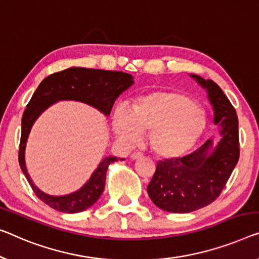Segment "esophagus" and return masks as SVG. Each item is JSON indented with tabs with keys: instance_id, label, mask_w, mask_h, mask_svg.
I'll list each match as a JSON object with an SVG mask.
<instances>
[{
	"instance_id": "obj_1",
	"label": "esophagus",
	"mask_w": 259,
	"mask_h": 259,
	"mask_svg": "<svg viewBox=\"0 0 259 259\" xmlns=\"http://www.w3.org/2000/svg\"><path fill=\"white\" fill-rule=\"evenodd\" d=\"M142 156H143V153H141V152H134L130 154V158L133 160H136V159H138V158H141Z\"/></svg>"
}]
</instances>
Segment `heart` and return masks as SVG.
Instances as JSON below:
<instances>
[{
  "mask_svg": "<svg viewBox=\"0 0 259 259\" xmlns=\"http://www.w3.org/2000/svg\"><path fill=\"white\" fill-rule=\"evenodd\" d=\"M206 129V118L196 102L179 92H154L138 98L131 110L118 107L113 130L123 144L135 145L141 133L150 134L157 157L176 160L191 151Z\"/></svg>",
  "mask_w": 259,
  "mask_h": 259,
  "instance_id": "1",
  "label": "heart"
}]
</instances>
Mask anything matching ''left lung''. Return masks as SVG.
<instances>
[{
    "instance_id": "8db88e82",
    "label": "left lung",
    "mask_w": 259,
    "mask_h": 259,
    "mask_svg": "<svg viewBox=\"0 0 259 259\" xmlns=\"http://www.w3.org/2000/svg\"><path fill=\"white\" fill-rule=\"evenodd\" d=\"M207 93L220 140L213 138L188 156L158 161L148 186L150 199L168 213H191L208 206L221 194L240 158L238 119L235 108L213 80L190 74Z\"/></svg>"
}]
</instances>
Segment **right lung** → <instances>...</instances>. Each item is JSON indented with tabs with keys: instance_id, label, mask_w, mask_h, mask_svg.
<instances>
[{
	"instance_id": "right-lung-1",
	"label": "right lung",
	"mask_w": 259,
	"mask_h": 259,
	"mask_svg": "<svg viewBox=\"0 0 259 259\" xmlns=\"http://www.w3.org/2000/svg\"><path fill=\"white\" fill-rule=\"evenodd\" d=\"M134 82V76L128 73L69 67L61 72L53 73L39 83L22 117L18 161L34 194L44 203L53 209L67 214L80 213L88 209L98 201L105 190L106 175L109 165L118 159L114 156L105 158L92 173L91 178L78 191L66 195H50L34 185L25 164L26 143L34 122L46 109L59 101L86 103L108 116L115 100L133 86ZM119 160H124V158H119Z\"/></svg>"
}]
</instances>
